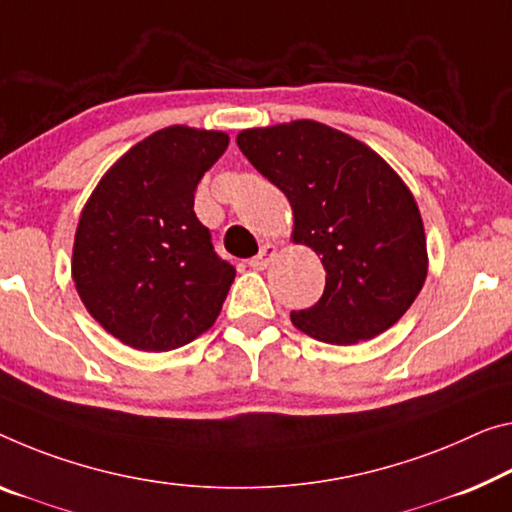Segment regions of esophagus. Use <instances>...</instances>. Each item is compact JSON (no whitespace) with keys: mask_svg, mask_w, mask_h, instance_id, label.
I'll return each instance as SVG.
<instances>
[{"mask_svg":"<svg viewBox=\"0 0 512 512\" xmlns=\"http://www.w3.org/2000/svg\"><path fill=\"white\" fill-rule=\"evenodd\" d=\"M274 256H277V247L267 242L254 258H249V265L254 267V270H265V267L274 261Z\"/></svg>","mask_w":512,"mask_h":512,"instance_id":"obj_1","label":"esophagus"}]
</instances>
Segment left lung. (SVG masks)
<instances>
[{"mask_svg": "<svg viewBox=\"0 0 512 512\" xmlns=\"http://www.w3.org/2000/svg\"><path fill=\"white\" fill-rule=\"evenodd\" d=\"M238 146L293 208V242L325 267V293L290 320L334 345L368 341L405 316L428 277L410 187L364 141L318 121L249 128Z\"/></svg>", "mask_w": 512, "mask_h": 512, "instance_id": "left-lung-1", "label": "left lung"}]
</instances>
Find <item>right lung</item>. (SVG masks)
<instances>
[{
  "label": "right lung",
  "instance_id": "1",
  "mask_svg": "<svg viewBox=\"0 0 512 512\" xmlns=\"http://www.w3.org/2000/svg\"><path fill=\"white\" fill-rule=\"evenodd\" d=\"M226 146L219 130H157L109 167L82 208L75 288L100 327L130 348L176 350L222 311L235 267L212 249L194 192Z\"/></svg>",
  "mask_w": 512,
  "mask_h": 512
}]
</instances>
